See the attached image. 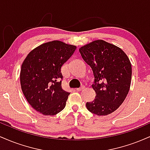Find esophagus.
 Listing matches in <instances>:
<instances>
[{
  "mask_svg": "<svg viewBox=\"0 0 150 150\" xmlns=\"http://www.w3.org/2000/svg\"><path fill=\"white\" fill-rule=\"evenodd\" d=\"M85 89V86H82V87H80V88H77L76 91H77V92H80V91H82V89Z\"/></svg>",
  "mask_w": 150,
  "mask_h": 150,
  "instance_id": "obj_1",
  "label": "esophagus"
}]
</instances>
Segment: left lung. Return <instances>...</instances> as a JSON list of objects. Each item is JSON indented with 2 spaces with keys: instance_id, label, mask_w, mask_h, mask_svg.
<instances>
[{
  "instance_id": "obj_1",
  "label": "left lung",
  "mask_w": 150,
  "mask_h": 150,
  "mask_svg": "<svg viewBox=\"0 0 150 150\" xmlns=\"http://www.w3.org/2000/svg\"><path fill=\"white\" fill-rule=\"evenodd\" d=\"M81 56L92 68V85L95 99L87 102L90 112L97 116L113 113L125 100L131 83L132 67L120 48L104 40H95L79 49Z\"/></svg>"
}]
</instances>
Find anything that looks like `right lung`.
<instances>
[{
	"label": "right lung",
	"instance_id": "obj_1",
	"mask_svg": "<svg viewBox=\"0 0 150 150\" xmlns=\"http://www.w3.org/2000/svg\"><path fill=\"white\" fill-rule=\"evenodd\" d=\"M77 46L54 40L31 51L20 70V85L32 107L44 116H54L65 108L70 93L62 89L61 68Z\"/></svg>",
	"mask_w": 150,
	"mask_h": 150
}]
</instances>
